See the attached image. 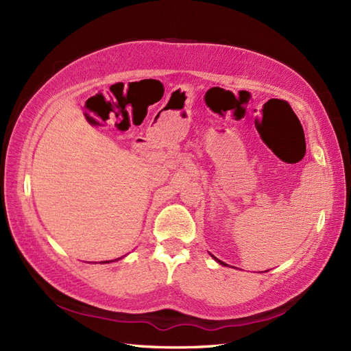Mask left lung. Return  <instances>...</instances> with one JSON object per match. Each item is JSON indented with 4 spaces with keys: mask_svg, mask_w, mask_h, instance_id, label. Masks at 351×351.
<instances>
[{
    "mask_svg": "<svg viewBox=\"0 0 351 351\" xmlns=\"http://www.w3.org/2000/svg\"><path fill=\"white\" fill-rule=\"evenodd\" d=\"M215 261H218V259H217V258H215ZM218 262H219V263H221V265H226V263H224V262H221V261H218Z\"/></svg>",
    "mask_w": 351,
    "mask_h": 351,
    "instance_id": "1",
    "label": "left lung"
}]
</instances>
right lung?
<instances>
[{
	"mask_svg": "<svg viewBox=\"0 0 351 351\" xmlns=\"http://www.w3.org/2000/svg\"><path fill=\"white\" fill-rule=\"evenodd\" d=\"M108 262H110V261H107V263H108Z\"/></svg>",
	"mask_w": 351,
	"mask_h": 351,
	"instance_id": "1",
	"label": "right lung"
}]
</instances>
